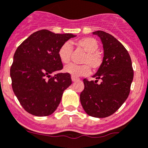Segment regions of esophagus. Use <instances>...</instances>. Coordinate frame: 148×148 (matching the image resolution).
<instances>
[{
  "instance_id": "esophagus-1",
  "label": "esophagus",
  "mask_w": 148,
  "mask_h": 148,
  "mask_svg": "<svg viewBox=\"0 0 148 148\" xmlns=\"http://www.w3.org/2000/svg\"><path fill=\"white\" fill-rule=\"evenodd\" d=\"M71 78H72V81H73V82H75V81H78V80H79V78H76V77H74V76H72Z\"/></svg>"
}]
</instances>
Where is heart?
Returning a JSON list of instances; mask_svg holds the SVG:
<instances>
[{"label":"heart","instance_id":"1","mask_svg":"<svg viewBox=\"0 0 148 148\" xmlns=\"http://www.w3.org/2000/svg\"><path fill=\"white\" fill-rule=\"evenodd\" d=\"M74 44L81 47L86 53V55L82 59L84 64L78 65L70 64L65 66L64 71L74 77L87 75L90 73V67L93 71H97L103 63V56L99 51V44L93 37H83L75 40ZM73 48L69 42H65L59 47L58 56L61 62L67 64L71 59Z\"/></svg>","mask_w":148,"mask_h":148}]
</instances>
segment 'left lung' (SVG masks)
I'll list each match as a JSON object with an SVG mask.
<instances>
[{
  "mask_svg": "<svg viewBox=\"0 0 148 148\" xmlns=\"http://www.w3.org/2000/svg\"><path fill=\"white\" fill-rule=\"evenodd\" d=\"M93 34L102 41L103 63L93 75L95 81L83 80L84 89L80 95V101L87 114L103 118L113 114L128 98L134 70L129 53L120 42L103 31Z\"/></svg>",
  "mask_w": 148,
  "mask_h": 148,
  "instance_id": "8db88e82",
  "label": "left lung"
}]
</instances>
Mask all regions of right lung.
I'll return each instance as SVG.
<instances>
[{"label": "right lung", "instance_id": "obj_1", "mask_svg": "<svg viewBox=\"0 0 148 148\" xmlns=\"http://www.w3.org/2000/svg\"><path fill=\"white\" fill-rule=\"evenodd\" d=\"M75 36L40 30L30 35L16 50L10 68L12 89L23 108L31 114L44 116L53 113L64 91L71 85L69 73H58L63 69L58 51Z\"/></svg>", "mask_w": 148, "mask_h": 148}]
</instances>
